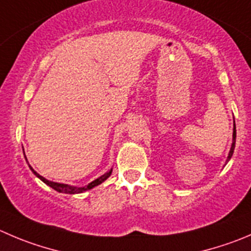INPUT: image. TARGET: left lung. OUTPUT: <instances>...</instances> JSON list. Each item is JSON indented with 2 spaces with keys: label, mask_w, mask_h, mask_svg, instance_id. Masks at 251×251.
Masks as SVG:
<instances>
[{
  "label": "left lung",
  "mask_w": 251,
  "mask_h": 251,
  "mask_svg": "<svg viewBox=\"0 0 251 251\" xmlns=\"http://www.w3.org/2000/svg\"><path fill=\"white\" fill-rule=\"evenodd\" d=\"M235 138H237V130H235V121H234V128H233V143H231L230 150H229L228 157H226V163H228L230 157L233 156V152H234V148H235Z\"/></svg>",
  "instance_id": "8db88e82"
}]
</instances>
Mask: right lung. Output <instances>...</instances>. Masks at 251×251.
<instances>
[{"mask_svg":"<svg viewBox=\"0 0 251 251\" xmlns=\"http://www.w3.org/2000/svg\"><path fill=\"white\" fill-rule=\"evenodd\" d=\"M25 160H27V157H25ZM29 169H30V170H32V173L34 174V175L37 176L38 178H40V180H42L43 182L45 183V185L50 186V187L54 188V190L58 191V192H60V193H69V195H75V193H82V192H86V191H88V190H91V188H94V187H96V186L101 185V183L103 182V181H106L107 178H108L109 176H111V174H112V169H111V170H108L106 174H103V175H102V176L97 177L96 180H94V181H92V182L88 183V185L82 186V187H77V186L66 185V183L52 182V181L47 180V178L43 177L42 175H39V174H38L37 171H35L34 169H33L30 165H29Z\"/></svg>","mask_w":251,"mask_h":251,"instance_id":"right-lung-1","label":"right lung"}]
</instances>
